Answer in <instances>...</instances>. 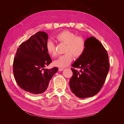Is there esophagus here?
Returning <instances> with one entry per match:
<instances>
[{
    "label": "esophagus",
    "instance_id": "esophagus-1",
    "mask_svg": "<svg viewBox=\"0 0 124 124\" xmlns=\"http://www.w3.org/2000/svg\"><path fill=\"white\" fill-rule=\"evenodd\" d=\"M63 70H64V69L62 68H59L58 69V71H63Z\"/></svg>",
    "mask_w": 124,
    "mask_h": 124
}]
</instances>
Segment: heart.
Masks as SVG:
<instances>
[{"label": "heart", "mask_w": 124, "mask_h": 124, "mask_svg": "<svg viewBox=\"0 0 124 124\" xmlns=\"http://www.w3.org/2000/svg\"><path fill=\"white\" fill-rule=\"evenodd\" d=\"M56 39L59 42L66 45L64 55L59 56L54 62V65L60 68H65L69 66L73 61V56L78 58L83 54L85 50V41L82 37L76 36L73 32L69 31H63L56 36ZM46 51L52 57L56 55V47L54 43L48 41L46 43Z\"/></svg>", "instance_id": "heart-1"}]
</instances>
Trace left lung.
Listing matches in <instances>:
<instances>
[{
  "label": "left lung",
  "mask_w": 124,
  "mask_h": 124,
  "mask_svg": "<svg viewBox=\"0 0 124 124\" xmlns=\"http://www.w3.org/2000/svg\"><path fill=\"white\" fill-rule=\"evenodd\" d=\"M85 50L72 65L69 81L72 92L80 98L96 95L102 87L110 69L108 54L98 40L93 37L85 41ZM80 68V72L75 69Z\"/></svg>",
  "instance_id": "1"
}]
</instances>
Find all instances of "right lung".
<instances>
[{
	"mask_svg": "<svg viewBox=\"0 0 124 124\" xmlns=\"http://www.w3.org/2000/svg\"><path fill=\"white\" fill-rule=\"evenodd\" d=\"M47 39L46 32H37L20 45L14 59L13 71L17 84L33 95L46 91L58 70L57 67L44 69L52 62L46 49Z\"/></svg>",
	"mask_w": 124,
	"mask_h": 124,
	"instance_id": "1",
	"label": "right lung"
}]
</instances>
